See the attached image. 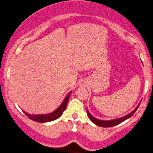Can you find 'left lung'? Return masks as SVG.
Instances as JSON below:
<instances>
[{
	"instance_id": "8db88e82",
	"label": "left lung",
	"mask_w": 153,
	"mask_h": 153,
	"mask_svg": "<svg viewBox=\"0 0 153 153\" xmlns=\"http://www.w3.org/2000/svg\"><path fill=\"white\" fill-rule=\"evenodd\" d=\"M140 103H141V102H140V103L138 104L137 107H136V108L134 109V110L132 111V112L129 113V114H127V115L123 117L118 118V119H114V120H98V119H97V118L94 117L91 115L90 113H89V110H88V109H87V113L88 117H89V118L91 120V121L92 122V123L94 124H95L96 125H97V126L102 127H113V126H115V125H119L120 123H123V122L125 121V120L128 119V118H130L131 116L133 115L134 113L136 111H137V109L138 107H139V106H140Z\"/></svg>"
}]
</instances>
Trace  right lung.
Masks as SVG:
<instances>
[{"label":"right lung","mask_w":153,"mask_h":153,"mask_svg":"<svg viewBox=\"0 0 153 153\" xmlns=\"http://www.w3.org/2000/svg\"><path fill=\"white\" fill-rule=\"evenodd\" d=\"M71 91L69 92L66 96L64 98V100H63L62 103L61 104V105L57 108L56 110L53 111L51 113H48V114H30L28 113L25 112V111L22 110L23 113L26 114L30 120H32L33 121L38 122V123H48V122L53 121V120L58 119L64 112V111L65 110L66 108V105H67L68 101H69V99L71 94Z\"/></svg>","instance_id":"right-lung-1"}]
</instances>
